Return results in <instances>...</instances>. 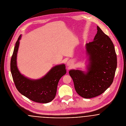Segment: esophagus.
Returning a JSON list of instances; mask_svg holds the SVG:
<instances>
[{
  "label": "esophagus",
  "mask_w": 126,
  "mask_h": 126,
  "mask_svg": "<svg viewBox=\"0 0 126 126\" xmlns=\"http://www.w3.org/2000/svg\"><path fill=\"white\" fill-rule=\"evenodd\" d=\"M67 66H71V62H67Z\"/></svg>",
  "instance_id": "obj_1"
}]
</instances>
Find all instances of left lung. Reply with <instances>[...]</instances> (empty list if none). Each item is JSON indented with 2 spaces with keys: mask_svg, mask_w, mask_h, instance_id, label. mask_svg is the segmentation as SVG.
Instances as JSON below:
<instances>
[{
  "mask_svg": "<svg viewBox=\"0 0 126 126\" xmlns=\"http://www.w3.org/2000/svg\"><path fill=\"white\" fill-rule=\"evenodd\" d=\"M94 41L86 45L89 64L87 72L71 70L69 74L80 96L88 99L101 95L112 84L117 66L113 42L99 26Z\"/></svg>",
  "mask_w": 126,
  "mask_h": 126,
  "instance_id": "obj_1",
  "label": "left lung"
}]
</instances>
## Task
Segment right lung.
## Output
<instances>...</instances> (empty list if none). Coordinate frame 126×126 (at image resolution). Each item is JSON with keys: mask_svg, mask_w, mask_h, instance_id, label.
<instances>
[{"mask_svg": "<svg viewBox=\"0 0 126 126\" xmlns=\"http://www.w3.org/2000/svg\"><path fill=\"white\" fill-rule=\"evenodd\" d=\"M21 35L19 36L10 62L12 78L16 89L22 94L33 102L46 103L52 101L57 93L58 84L66 73L64 64L55 66L40 79L32 80L24 77L19 71L16 57Z\"/></svg>", "mask_w": 126, "mask_h": 126, "instance_id": "obj_1", "label": "right lung"}]
</instances>
